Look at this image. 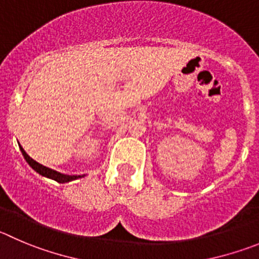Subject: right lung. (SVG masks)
<instances>
[{"instance_id": "right-lung-1", "label": "right lung", "mask_w": 259, "mask_h": 259, "mask_svg": "<svg viewBox=\"0 0 259 259\" xmlns=\"http://www.w3.org/2000/svg\"><path fill=\"white\" fill-rule=\"evenodd\" d=\"M19 147H20L21 153H23L24 158L26 159V162L29 163V166H30V167L33 168L34 171H37L39 175L52 179V180L57 181V183H61V184H64V183H69V181H72V180H76V179L83 178L84 176V175H64V174L57 172V171L52 170V168L46 167V166L40 165V163H38L37 161H34L33 158H30V157L28 156V153H26V152L23 149V147L21 146H19Z\"/></svg>"}]
</instances>
